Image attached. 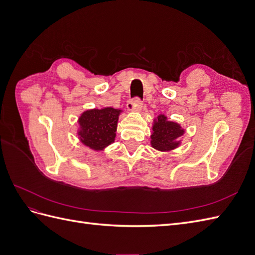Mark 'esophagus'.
<instances>
[{
	"label": "esophagus",
	"instance_id": "esophagus-1",
	"mask_svg": "<svg viewBox=\"0 0 255 255\" xmlns=\"http://www.w3.org/2000/svg\"><path fill=\"white\" fill-rule=\"evenodd\" d=\"M140 102L141 100L139 97H135L133 99V101H130L128 104V111H135V110H138L140 107Z\"/></svg>",
	"mask_w": 255,
	"mask_h": 255
}]
</instances>
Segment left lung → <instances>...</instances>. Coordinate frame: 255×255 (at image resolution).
Segmentation results:
<instances>
[{
  "label": "left lung",
  "instance_id": "obj_1",
  "mask_svg": "<svg viewBox=\"0 0 255 255\" xmlns=\"http://www.w3.org/2000/svg\"><path fill=\"white\" fill-rule=\"evenodd\" d=\"M183 133L184 130L177 123L169 122L164 115H160L153 126L151 144L153 148L160 151L172 150L179 145L177 139L183 135Z\"/></svg>",
  "mask_w": 255,
  "mask_h": 255
}]
</instances>
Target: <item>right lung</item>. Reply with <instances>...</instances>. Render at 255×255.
Listing matches in <instances>:
<instances>
[{
  "mask_svg": "<svg viewBox=\"0 0 255 255\" xmlns=\"http://www.w3.org/2000/svg\"><path fill=\"white\" fill-rule=\"evenodd\" d=\"M120 111L107 107L85 112L80 118L79 135L83 143L91 149L102 150L114 142Z\"/></svg>",
  "mask_w": 255,
  "mask_h": 255,
  "instance_id": "add662e5",
  "label": "right lung"
}]
</instances>
